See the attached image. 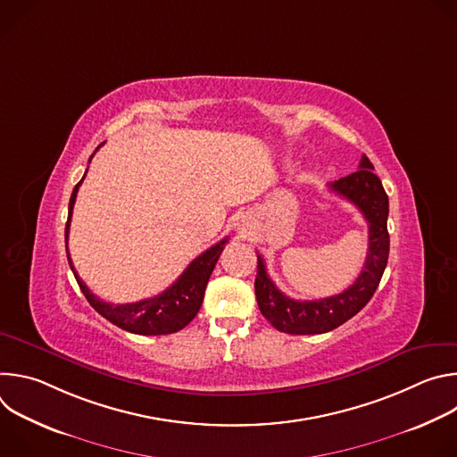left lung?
I'll return each instance as SVG.
<instances>
[{"mask_svg":"<svg viewBox=\"0 0 457 457\" xmlns=\"http://www.w3.org/2000/svg\"><path fill=\"white\" fill-rule=\"evenodd\" d=\"M367 155L360 161V170L329 184V189L353 203L369 224V253L361 273L344 293L321 300H293L286 296L270 278L266 262L258 258L254 295L260 312L275 329L287 335L329 333L360 312L379 286L388 260V197L381 180L372 171Z\"/></svg>","mask_w":457,"mask_h":457,"instance_id":"8db88e82","label":"left lung"}]
</instances>
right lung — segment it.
Masks as SVG:
<instances>
[{"label":"right lung","instance_id":"add662e5","mask_svg":"<svg viewBox=\"0 0 457 457\" xmlns=\"http://www.w3.org/2000/svg\"><path fill=\"white\" fill-rule=\"evenodd\" d=\"M83 179L76 184V187L72 191V197H71V204H69V220H67V228H64V242L67 244H69L71 219H72V212H74V204H76V197H78V189H79ZM226 244H228V237L222 238L219 244L212 245L210 249H206L203 254H199L184 270V273L177 278V282L171 284L161 295H157L154 298L132 302V303H110V302H103L101 298H97L76 273L71 254H69V247H67V256H69V264L72 268V273H74L83 295L87 296L88 303L103 318H106L108 321H112L113 325H117V328H120L128 333L157 337V335H171V333L184 329L186 325L195 316H197V312L203 305V300H204V291H206L208 280L213 273V268H215L217 260Z\"/></svg>","mask_w":457,"mask_h":457}]
</instances>
